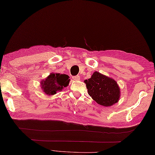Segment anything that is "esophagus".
Returning <instances> with one entry per match:
<instances>
[{"instance_id":"esophagus-1","label":"esophagus","mask_w":155,"mask_h":155,"mask_svg":"<svg viewBox=\"0 0 155 155\" xmlns=\"http://www.w3.org/2000/svg\"><path fill=\"white\" fill-rule=\"evenodd\" d=\"M72 78H73L74 81H79L81 79L80 76H78V75L74 76V77H72Z\"/></svg>"}]
</instances>
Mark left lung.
<instances>
[{"label": "left lung", "instance_id": "left-lung-1", "mask_svg": "<svg viewBox=\"0 0 155 155\" xmlns=\"http://www.w3.org/2000/svg\"><path fill=\"white\" fill-rule=\"evenodd\" d=\"M84 82L88 94L98 104L104 107H110L118 101L120 88L113 78L94 72L91 78Z\"/></svg>", "mask_w": 155, "mask_h": 155}]
</instances>
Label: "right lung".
<instances>
[{
	"instance_id": "right-lung-1",
	"label": "right lung",
	"mask_w": 155,
	"mask_h": 155,
	"mask_svg": "<svg viewBox=\"0 0 155 155\" xmlns=\"http://www.w3.org/2000/svg\"><path fill=\"white\" fill-rule=\"evenodd\" d=\"M69 81L70 79L67 74L51 73L45 81L41 82V86L46 94L52 95L67 87Z\"/></svg>"
}]
</instances>
